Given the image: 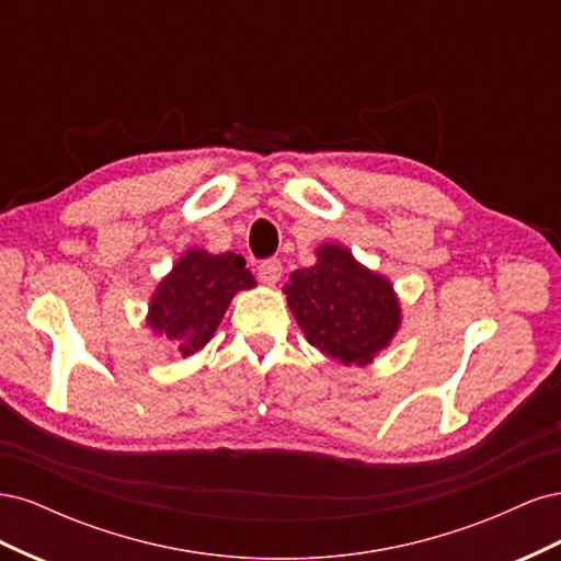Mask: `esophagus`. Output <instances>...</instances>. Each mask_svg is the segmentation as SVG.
Segmentation results:
<instances>
[{
	"instance_id": "34e87169",
	"label": "esophagus",
	"mask_w": 561,
	"mask_h": 561,
	"mask_svg": "<svg viewBox=\"0 0 561 561\" xmlns=\"http://www.w3.org/2000/svg\"><path fill=\"white\" fill-rule=\"evenodd\" d=\"M283 276V266L278 260H264L257 268V278L264 283V285H276Z\"/></svg>"
}]
</instances>
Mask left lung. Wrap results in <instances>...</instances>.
<instances>
[{
	"label": "left lung",
	"mask_w": 561,
	"mask_h": 561,
	"mask_svg": "<svg viewBox=\"0 0 561 561\" xmlns=\"http://www.w3.org/2000/svg\"><path fill=\"white\" fill-rule=\"evenodd\" d=\"M318 262L283 287L307 342L344 365H369L400 328V301L388 278L342 245H320Z\"/></svg>",
	"instance_id": "1"
}]
</instances>
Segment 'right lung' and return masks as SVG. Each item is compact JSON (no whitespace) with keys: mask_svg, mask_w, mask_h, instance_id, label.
I'll use <instances>...</instances> for the list:
<instances>
[{"mask_svg":"<svg viewBox=\"0 0 561 561\" xmlns=\"http://www.w3.org/2000/svg\"><path fill=\"white\" fill-rule=\"evenodd\" d=\"M254 285L241 254L192 248L151 295L147 325L186 358L210 342L233 295Z\"/></svg>","mask_w":561,"mask_h":561,"instance_id":"obj_1","label":"right lung"}]
</instances>
